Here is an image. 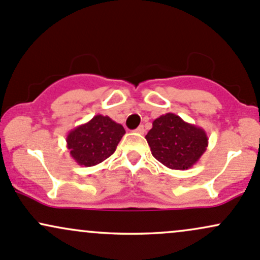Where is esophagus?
<instances>
[{
	"label": "esophagus",
	"mask_w": 260,
	"mask_h": 260,
	"mask_svg": "<svg viewBox=\"0 0 260 260\" xmlns=\"http://www.w3.org/2000/svg\"><path fill=\"white\" fill-rule=\"evenodd\" d=\"M136 132H137V133H139V134H144V132H145L144 127H143V126H139V127L137 128V129H136Z\"/></svg>",
	"instance_id": "obj_1"
}]
</instances>
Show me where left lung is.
<instances>
[{"instance_id": "obj_1", "label": "left lung", "mask_w": 260, "mask_h": 260, "mask_svg": "<svg viewBox=\"0 0 260 260\" xmlns=\"http://www.w3.org/2000/svg\"><path fill=\"white\" fill-rule=\"evenodd\" d=\"M145 139L155 159L172 170H188L196 165L209 140L202 127L188 123L175 113L154 120Z\"/></svg>"}]
</instances>
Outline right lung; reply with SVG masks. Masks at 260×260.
Segmentation results:
<instances>
[{"label":"right lung","mask_w":260,"mask_h":260,"mask_svg":"<svg viewBox=\"0 0 260 260\" xmlns=\"http://www.w3.org/2000/svg\"><path fill=\"white\" fill-rule=\"evenodd\" d=\"M126 131L109 116L96 115L90 121L67 134L71 156L80 166L90 168L103 162L115 153Z\"/></svg>","instance_id":"add662e5"}]
</instances>
